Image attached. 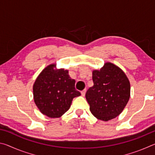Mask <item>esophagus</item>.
I'll use <instances>...</instances> for the list:
<instances>
[{"mask_svg": "<svg viewBox=\"0 0 155 155\" xmlns=\"http://www.w3.org/2000/svg\"><path fill=\"white\" fill-rule=\"evenodd\" d=\"M85 92H86V89H85V90H83V91H81V95H82V96H85Z\"/></svg>", "mask_w": 155, "mask_h": 155, "instance_id": "1", "label": "esophagus"}]
</instances>
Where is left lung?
<instances>
[{
    "mask_svg": "<svg viewBox=\"0 0 155 155\" xmlns=\"http://www.w3.org/2000/svg\"><path fill=\"white\" fill-rule=\"evenodd\" d=\"M94 85L85 98L97 119L109 121L121 114L130 98V85L123 70L110 62L92 72Z\"/></svg>",
    "mask_w": 155,
    "mask_h": 155,
    "instance_id": "8db88e82",
    "label": "left lung"
}]
</instances>
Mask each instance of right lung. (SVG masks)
Returning <instances> with one entry per match:
<instances>
[{
    "mask_svg": "<svg viewBox=\"0 0 155 155\" xmlns=\"http://www.w3.org/2000/svg\"><path fill=\"white\" fill-rule=\"evenodd\" d=\"M33 91L36 106L41 114L51 118L61 117L70 109L73 98L81 96L68 70L57 69L55 64L48 65L40 72Z\"/></svg>",
    "mask_w": 155,
    "mask_h": 155,
    "instance_id": "right-lung-1",
    "label": "right lung"
}]
</instances>
